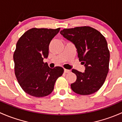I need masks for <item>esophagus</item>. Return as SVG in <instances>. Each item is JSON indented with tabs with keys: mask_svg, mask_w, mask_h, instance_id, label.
I'll return each instance as SVG.
<instances>
[{
	"mask_svg": "<svg viewBox=\"0 0 122 122\" xmlns=\"http://www.w3.org/2000/svg\"><path fill=\"white\" fill-rule=\"evenodd\" d=\"M70 71V70H67V69H65L64 70V72L65 73H69Z\"/></svg>",
	"mask_w": 122,
	"mask_h": 122,
	"instance_id": "obj_1",
	"label": "esophagus"
}]
</instances>
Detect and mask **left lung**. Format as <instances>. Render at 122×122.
Listing matches in <instances>:
<instances>
[{"mask_svg": "<svg viewBox=\"0 0 122 122\" xmlns=\"http://www.w3.org/2000/svg\"><path fill=\"white\" fill-rule=\"evenodd\" d=\"M60 33L75 45L79 60L85 67L83 73L71 70L77 79L71 84V89L81 95L96 92L103 85L109 71L110 53L105 37L89 26L65 29Z\"/></svg>", "mask_w": 122, "mask_h": 122, "instance_id": "obj_1", "label": "left lung"}]
</instances>
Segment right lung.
<instances>
[{"label": "right lung", "mask_w": 122, "mask_h": 122, "mask_svg": "<svg viewBox=\"0 0 122 122\" xmlns=\"http://www.w3.org/2000/svg\"><path fill=\"white\" fill-rule=\"evenodd\" d=\"M61 28H33L26 31L16 43L13 55L15 75L22 89L28 95L41 97L50 95L56 80L64 70L52 69L44 59L49 55V46Z\"/></svg>", "instance_id": "1"}]
</instances>
